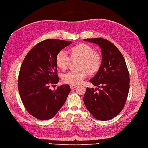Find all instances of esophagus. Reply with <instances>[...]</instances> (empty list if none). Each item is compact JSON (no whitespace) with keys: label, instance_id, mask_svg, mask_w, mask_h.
Instances as JSON below:
<instances>
[{"label":"esophagus","instance_id":"34e87169","mask_svg":"<svg viewBox=\"0 0 148 148\" xmlns=\"http://www.w3.org/2000/svg\"><path fill=\"white\" fill-rule=\"evenodd\" d=\"M70 87L71 88H75L77 87V85H75V84H70Z\"/></svg>","mask_w":148,"mask_h":148}]
</instances>
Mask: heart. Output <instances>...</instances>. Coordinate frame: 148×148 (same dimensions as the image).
Here are the masks:
<instances>
[{
    "mask_svg": "<svg viewBox=\"0 0 148 148\" xmlns=\"http://www.w3.org/2000/svg\"><path fill=\"white\" fill-rule=\"evenodd\" d=\"M72 58H80L79 63V69L69 71L63 76V80L65 83L72 84L81 83L87 76L88 73L95 74L100 69L101 65L100 55L94 51L92 47L86 44H80L70 49ZM58 66L62 70L66 69L69 64L70 58L67 53L61 50L56 56Z\"/></svg>",
    "mask_w": 148,
    "mask_h": 148,
    "instance_id": "b5f03b06",
    "label": "heart"
}]
</instances>
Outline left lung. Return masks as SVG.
Returning a JSON list of instances; mask_svg holds the SVG:
<instances>
[{
  "instance_id": "obj_1",
  "label": "left lung",
  "mask_w": 148,
  "mask_h": 148,
  "mask_svg": "<svg viewBox=\"0 0 148 148\" xmlns=\"http://www.w3.org/2000/svg\"><path fill=\"white\" fill-rule=\"evenodd\" d=\"M83 40L97 44L102 55L101 67L90 80L98 88L87 87L83 101L95 119L109 120L121 111L128 95L130 76L125 61L119 49L106 39ZM97 89L99 91L96 92Z\"/></svg>"
}]
</instances>
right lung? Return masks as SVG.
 I'll use <instances>...</instances> for the list:
<instances>
[{
  "instance_id": "1",
  "label": "right lung",
  "mask_w": 148,
  "mask_h": 148,
  "mask_svg": "<svg viewBox=\"0 0 148 148\" xmlns=\"http://www.w3.org/2000/svg\"><path fill=\"white\" fill-rule=\"evenodd\" d=\"M71 41L49 39L33 48L25 56L18 79L20 96L27 111L37 119L53 117L65 103L71 88L63 84L52 90L51 84L58 83L56 56Z\"/></svg>"
}]
</instances>
